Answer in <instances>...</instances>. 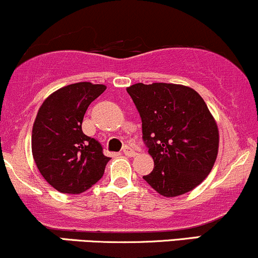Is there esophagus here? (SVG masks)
I'll list each match as a JSON object with an SVG mask.
<instances>
[{
  "instance_id": "34e87169",
  "label": "esophagus",
  "mask_w": 258,
  "mask_h": 258,
  "mask_svg": "<svg viewBox=\"0 0 258 258\" xmlns=\"http://www.w3.org/2000/svg\"><path fill=\"white\" fill-rule=\"evenodd\" d=\"M123 154H125L126 156H135L136 155V152H135V149H132L131 147H128V146H125L123 147Z\"/></svg>"
}]
</instances>
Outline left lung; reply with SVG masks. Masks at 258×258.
Wrapping results in <instances>:
<instances>
[{
	"label": "left lung",
	"mask_w": 258,
	"mask_h": 258,
	"mask_svg": "<svg viewBox=\"0 0 258 258\" xmlns=\"http://www.w3.org/2000/svg\"><path fill=\"white\" fill-rule=\"evenodd\" d=\"M126 91L141 115L154 160L153 172L143 178L166 198L193 190L211 172L220 146L217 122L205 100L177 84H135Z\"/></svg>",
	"instance_id": "obj_1"
}]
</instances>
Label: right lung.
Here are the masks:
<instances>
[{
  "label": "right lung",
  "mask_w": 258,
  "mask_h": 258,
  "mask_svg": "<svg viewBox=\"0 0 258 258\" xmlns=\"http://www.w3.org/2000/svg\"><path fill=\"white\" fill-rule=\"evenodd\" d=\"M105 90V85L92 82L68 85L49 94L38 109L32 156L43 178L60 193H84L102 178L110 160L81 127L88 105Z\"/></svg>",
  "instance_id": "obj_1"
}]
</instances>
